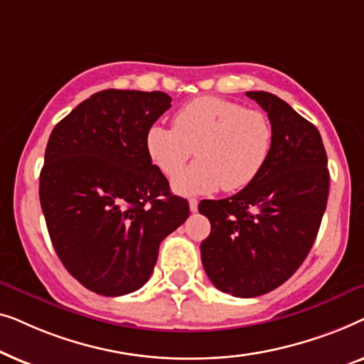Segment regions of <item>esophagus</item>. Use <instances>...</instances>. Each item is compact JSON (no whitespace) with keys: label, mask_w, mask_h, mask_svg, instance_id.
Masks as SVG:
<instances>
[{"label":"esophagus","mask_w":364,"mask_h":364,"mask_svg":"<svg viewBox=\"0 0 364 364\" xmlns=\"http://www.w3.org/2000/svg\"><path fill=\"white\" fill-rule=\"evenodd\" d=\"M188 207H191L192 213H196L198 210V202L196 200V198H191V200H188Z\"/></svg>","instance_id":"1"}]
</instances>
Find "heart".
Masks as SVG:
<instances>
[{
  "instance_id": "heart-1",
  "label": "heart",
  "mask_w": 364,
  "mask_h": 364,
  "mask_svg": "<svg viewBox=\"0 0 364 364\" xmlns=\"http://www.w3.org/2000/svg\"><path fill=\"white\" fill-rule=\"evenodd\" d=\"M272 142L267 114L215 96L197 97L182 106L173 116V127L154 124L146 132L147 156L164 176H176L192 150L198 157L173 178V191L181 196L247 187L262 172Z\"/></svg>"
}]
</instances>
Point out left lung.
Segmentation results:
<instances>
[{
  "label": "left lung",
  "instance_id": "obj_1",
  "mask_svg": "<svg viewBox=\"0 0 364 364\" xmlns=\"http://www.w3.org/2000/svg\"><path fill=\"white\" fill-rule=\"evenodd\" d=\"M247 96L270 119V156L243 191L198 203L212 225L200 243L203 270L218 290L240 298L265 295L298 270L320 230L330 191L318 129L275 94Z\"/></svg>",
  "mask_w": 364,
  "mask_h": 364
}]
</instances>
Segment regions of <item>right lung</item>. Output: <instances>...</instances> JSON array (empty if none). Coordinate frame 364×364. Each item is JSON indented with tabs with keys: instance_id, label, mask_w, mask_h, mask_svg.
I'll list each match as a JSON object with an SVG mask.
<instances>
[{
	"instance_id": "obj_1",
	"label": "right lung",
	"mask_w": 364,
	"mask_h": 364,
	"mask_svg": "<svg viewBox=\"0 0 364 364\" xmlns=\"http://www.w3.org/2000/svg\"><path fill=\"white\" fill-rule=\"evenodd\" d=\"M166 92L106 91L74 107L49 136L39 200L59 260L97 295L121 296L152 275L159 245L188 217L146 151Z\"/></svg>"
}]
</instances>
